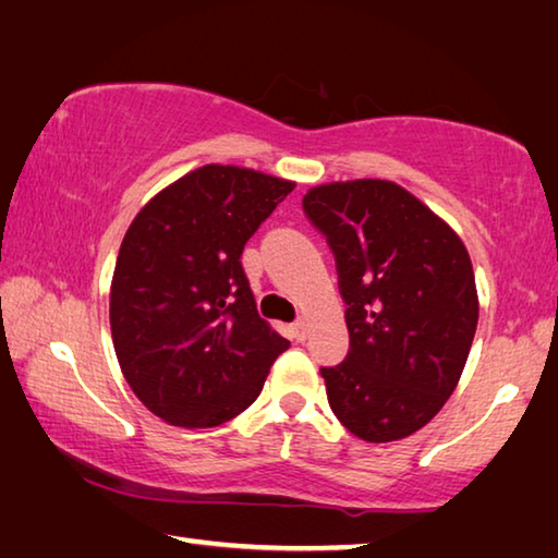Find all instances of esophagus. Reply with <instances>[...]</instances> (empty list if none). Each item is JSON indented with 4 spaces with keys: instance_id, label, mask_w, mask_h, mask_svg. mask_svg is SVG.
<instances>
[{
    "instance_id": "esophagus-1",
    "label": "esophagus",
    "mask_w": 558,
    "mask_h": 558,
    "mask_svg": "<svg viewBox=\"0 0 558 558\" xmlns=\"http://www.w3.org/2000/svg\"><path fill=\"white\" fill-rule=\"evenodd\" d=\"M294 338L299 340V343H304V340L308 338V324H306V320H296V324H294Z\"/></svg>"
}]
</instances>
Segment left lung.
Listing matches in <instances>:
<instances>
[{
    "label": "left lung",
    "instance_id": "1",
    "mask_svg": "<svg viewBox=\"0 0 558 558\" xmlns=\"http://www.w3.org/2000/svg\"><path fill=\"white\" fill-rule=\"evenodd\" d=\"M304 213L336 254L350 350L324 367L328 404L367 444L412 436L441 412L477 328L461 238L416 195L379 179L316 185Z\"/></svg>",
    "mask_w": 558,
    "mask_h": 558
}]
</instances>
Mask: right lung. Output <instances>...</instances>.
Instances as JSON below:
<instances>
[{
	"label": "right lung",
	"instance_id": "1",
	"mask_svg": "<svg viewBox=\"0 0 558 558\" xmlns=\"http://www.w3.org/2000/svg\"><path fill=\"white\" fill-rule=\"evenodd\" d=\"M294 185L208 163L156 193L126 230L110 289L112 343L126 385L166 424L230 422L289 348L259 318L240 257Z\"/></svg>",
	"mask_w": 558,
	"mask_h": 558
}]
</instances>
